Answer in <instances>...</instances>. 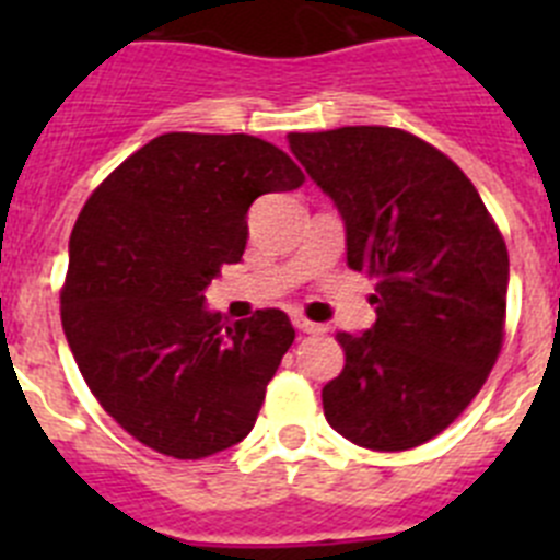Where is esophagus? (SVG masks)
<instances>
[{
	"mask_svg": "<svg viewBox=\"0 0 560 560\" xmlns=\"http://www.w3.org/2000/svg\"><path fill=\"white\" fill-rule=\"evenodd\" d=\"M294 328L300 330V334H323V325L311 323V319H305V316H294Z\"/></svg>",
	"mask_w": 560,
	"mask_h": 560,
	"instance_id": "esophagus-1",
	"label": "esophagus"
}]
</instances>
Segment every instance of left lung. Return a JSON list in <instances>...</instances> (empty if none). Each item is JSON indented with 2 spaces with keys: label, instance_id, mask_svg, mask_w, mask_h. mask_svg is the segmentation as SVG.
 Segmentation results:
<instances>
[{
  "label": "left lung",
  "instance_id": "1",
  "mask_svg": "<svg viewBox=\"0 0 560 560\" xmlns=\"http://www.w3.org/2000/svg\"><path fill=\"white\" fill-rule=\"evenodd\" d=\"M305 173L334 199L348 266L375 280V325L339 330L345 368L323 389L350 443L407 452L440 434L497 364L508 246L471 179L446 153L387 126L289 133Z\"/></svg>",
  "mask_w": 560,
  "mask_h": 560
}]
</instances>
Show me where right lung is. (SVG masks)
I'll list each match as a JSON object with an SVG mask.
<instances>
[{
  "instance_id": "obj_1",
  "label": "right lung",
  "mask_w": 560,
  "mask_h": 560,
  "mask_svg": "<svg viewBox=\"0 0 560 560\" xmlns=\"http://www.w3.org/2000/svg\"><path fill=\"white\" fill-rule=\"evenodd\" d=\"M305 182L249 133H162L89 196L69 235L61 325L101 407L176 459L235 446L294 341L277 308L226 323L205 291L246 249V212Z\"/></svg>"
}]
</instances>
